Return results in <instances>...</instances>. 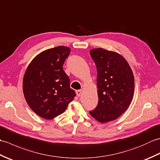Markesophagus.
Returning a JSON list of instances; mask_svg holds the SVG:
<instances>
[{
  "label": "esophagus",
  "instance_id": "esophagus-1",
  "mask_svg": "<svg viewBox=\"0 0 160 160\" xmlns=\"http://www.w3.org/2000/svg\"><path fill=\"white\" fill-rule=\"evenodd\" d=\"M82 90H78L76 91V94H77V96L78 97H80L81 96V94H82Z\"/></svg>",
  "mask_w": 160,
  "mask_h": 160
}]
</instances>
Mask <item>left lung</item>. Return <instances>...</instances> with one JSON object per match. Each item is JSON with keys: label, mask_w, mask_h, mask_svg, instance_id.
Here are the masks:
<instances>
[{"label": "left lung", "mask_w": 160, "mask_h": 160, "mask_svg": "<svg viewBox=\"0 0 160 160\" xmlns=\"http://www.w3.org/2000/svg\"><path fill=\"white\" fill-rule=\"evenodd\" d=\"M97 68L98 104L91 116L101 123L116 120L130 105L134 93V76L121 54L102 48L91 49Z\"/></svg>", "instance_id": "8db88e82"}]
</instances>
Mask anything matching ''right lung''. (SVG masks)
Returning <instances> with one entry per match:
<instances>
[{"instance_id": "add662e5", "label": "right lung", "mask_w": 160, "mask_h": 160, "mask_svg": "<svg viewBox=\"0 0 160 160\" xmlns=\"http://www.w3.org/2000/svg\"><path fill=\"white\" fill-rule=\"evenodd\" d=\"M70 52L65 46L43 51L31 61L24 74L22 90L27 103L46 120L62 114L76 96L62 67Z\"/></svg>"}]
</instances>
